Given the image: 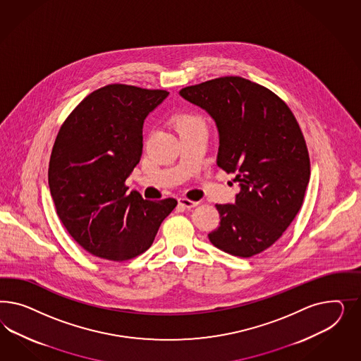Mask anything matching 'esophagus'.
<instances>
[{
  "label": "esophagus",
  "mask_w": 361,
  "mask_h": 361,
  "mask_svg": "<svg viewBox=\"0 0 361 361\" xmlns=\"http://www.w3.org/2000/svg\"><path fill=\"white\" fill-rule=\"evenodd\" d=\"M178 204H180L181 207H184V208L186 209L195 208V207H197V205H198V202H196V201L188 200V198H184V197L178 198Z\"/></svg>",
  "instance_id": "obj_1"
}]
</instances>
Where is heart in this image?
Instances as JSON below:
<instances>
[{"instance_id":"heart-1","label":"heart","mask_w":361,"mask_h":361,"mask_svg":"<svg viewBox=\"0 0 361 361\" xmlns=\"http://www.w3.org/2000/svg\"><path fill=\"white\" fill-rule=\"evenodd\" d=\"M175 127L180 135L195 130H205V119L193 111L180 112L175 116Z\"/></svg>"}]
</instances>
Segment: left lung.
I'll use <instances>...</instances> for the list:
<instances>
[{
	"label": "left lung",
	"mask_w": 361,
	"mask_h": 361,
	"mask_svg": "<svg viewBox=\"0 0 361 361\" xmlns=\"http://www.w3.org/2000/svg\"><path fill=\"white\" fill-rule=\"evenodd\" d=\"M183 98L205 109L219 133L217 165L235 173V204L216 205L209 240L250 258L273 246L302 208L310 181L306 140L293 111L271 90L240 77L188 86Z\"/></svg>",
	"instance_id": "obj_1"
}]
</instances>
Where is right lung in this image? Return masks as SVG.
<instances>
[{"mask_svg":"<svg viewBox=\"0 0 361 361\" xmlns=\"http://www.w3.org/2000/svg\"><path fill=\"white\" fill-rule=\"evenodd\" d=\"M165 90L114 83L95 90L66 118L49 163L56 214L86 252L128 261L153 243L175 198L144 200L127 193V177L142 153V123Z\"/></svg>","mask_w":361,"mask_h":361,"instance_id":"add662e5","label":"right lung"}]
</instances>
